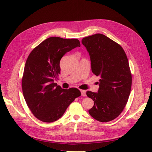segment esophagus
Returning a JSON list of instances; mask_svg holds the SVG:
<instances>
[{"label":"esophagus","instance_id":"esophagus-1","mask_svg":"<svg viewBox=\"0 0 152 152\" xmlns=\"http://www.w3.org/2000/svg\"><path fill=\"white\" fill-rule=\"evenodd\" d=\"M81 93H82V96H86V91L85 90H80Z\"/></svg>","mask_w":152,"mask_h":152}]
</instances>
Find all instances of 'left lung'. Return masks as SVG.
Wrapping results in <instances>:
<instances>
[{
  "label": "left lung",
  "instance_id": "obj_1",
  "mask_svg": "<svg viewBox=\"0 0 152 152\" xmlns=\"http://www.w3.org/2000/svg\"><path fill=\"white\" fill-rule=\"evenodd\" d=\"M82 43L89 54L93 73L100 76L98 92L86 93L94 102L89 113L99 122L111 121L124 110L131 91L128 58L121 45L103 34L84 37Z\"/></svg>",
  "mask_w": 152,
  "mask_h": 152
}]
</instances>
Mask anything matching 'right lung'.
Here are the masks:
<instances>
[{
	"label": "right lung",
	"mask_w": 152,
	"mask_h": 152,
	"mask_svg": "<svg viewBox=\"0 0 152 152\" xmlns=\"http://www.w3.org/2000/svg\"><path fill=\"white\" fill-rule=\"evenodd\" d=\"M77 47H80L77 39L51 37L28 56L22 78L23 96L33 115L42 122L57 121L75 98L81 96L76 88L63 89L54 83L61 70L60 60Z\"/></svg>",
	"instance_id": "right-lung-1"
}]
</instances>
